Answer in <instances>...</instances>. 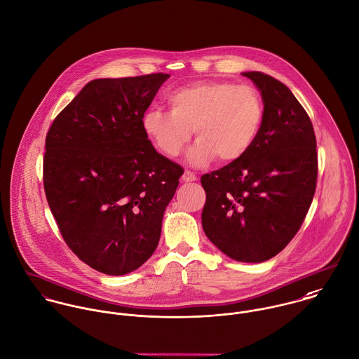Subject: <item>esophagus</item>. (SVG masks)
<instances>
[{
	"label": "esophagus",
	"mask_w": 359,
	"mask_h": 359,
	"mask_svg": "<svg viewBox=\"0 0 359 359\" xmlns=\"http://www.w3.org/2000/svg\"><path fill=\"white\" fill-rule=\"evenodd\" d=\"M182 180L183 182H194V180H197V176L190 170H184V173L182 176Z\"/></svg>",
	"instance_id": "obj_1"
}]
</instances>
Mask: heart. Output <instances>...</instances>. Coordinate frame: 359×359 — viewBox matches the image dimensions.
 I'll return each mask as SVG.
<instances>
[{"mask_svg":"<svg viewBox=\"0 0 359 359\" xmlns=\"http://www.w3.org/2000/svg\"><path fill=\"white\" fill-rule=\"evenodd\" d=\"M170 112L148 109L143 115L145 136L166 156H177L189 144L193 130L198 142L189 159L203 166L219 158L241 159L255 143L262 121L264 102L250 86L226 80L198 81L172 91Z\"/></svg>","mask_w":359,"mask_h":359,"instance_id":"b5f03b06","label":"heart"}]
</instances>
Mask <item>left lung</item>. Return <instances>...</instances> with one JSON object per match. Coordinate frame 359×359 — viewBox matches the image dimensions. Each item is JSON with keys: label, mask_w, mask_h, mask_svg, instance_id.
<instances>
[{"label": "left lung", "mask_w": 359, "mask_h": 359, "mask_svg": "<svg viewBox=\"0 0 359 359\" xmlns=\"http://www.w3.org/2000/svg\"><path fill=\"white\" fill-rule=\"evenodd\" d=\"M259 88L264 121L250 151L201 176L207 194L203 227L227 257L264 262L279 254L299 230L318 179L312 122L275 77L244 72Z\"/></svg>", "instance_id": "1"}]
</instances>
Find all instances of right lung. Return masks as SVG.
<instances>
[{"label": "right lung", "mask_w": 359, "mask_h": 359, "mask_svg": "<svg viewBox=\"0 0 359 359\" xmlns=\"http://www.w3.org/2000/svg\"><path fill=\"white\" fill-rule=\"evenodd\" d=\"M169 77L95 79L54 119L43 163L58 229L80 261L112 276L154 254L183 168L152 147L142 125Z\"/></svg>", "instance_id": "right-lung-1"}]
</instances>
